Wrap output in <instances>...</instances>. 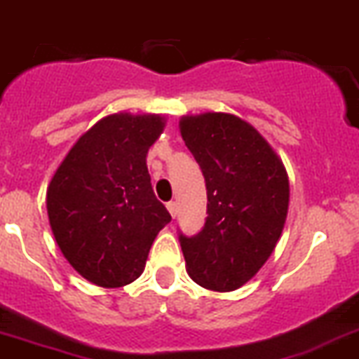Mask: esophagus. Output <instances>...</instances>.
<instances>
[{
	"instance_id": "esophagus-1",
	"label": "esophagus",
	"mask_w": 359,
	"mask_h": 359,
	"mask_svg": "<svg viewBox=\"0 0 359 359\" xmlns=\"http://www.w3.org/2000/svg\"><path fill=\"white\" fill-rule=\"evenodd\" d=\"M167 209H168V212H170V216L176 217V214H177V203H176V201H168Z\"/></svg>"
}]
</instances>
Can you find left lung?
<instances>
[{
    "instance_id": "obj_1",
    "label": "left lung",
    "mask_w": 359,
    "mask_h": 359,
    "mask_svg": "<svg viewBox=\"0 0 359 359\" xmlns=\"http://www.w3.org/2000/svg\"><path fill=\"white\" fill-rule=\"evenodd\" d=\"M182 136L207 185V217L177 234L187 272L205 289L236 290L262 269L283 231L289 177L262 134L222 112L187 116Z\"/></svg>"
}]
</instances>
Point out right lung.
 <instances>
[{"label": "right lung", "mask_w": 359, "mask_h": 359, "mask_svg": "<svg viewBox=\"0 0 359 359\" xmlns=\"http://www.w3.org/2000/svg\"><path fill=\"white\" fill-rule=\"evenodd\" d=\"M163 125L154 114L103 118L52 177L47 210L54 238L67 262L100 287L133 283L156 234L172 219L147 168L149 147Z\"/></svg>", "instance_id": "add662e5"}]
</instances>
